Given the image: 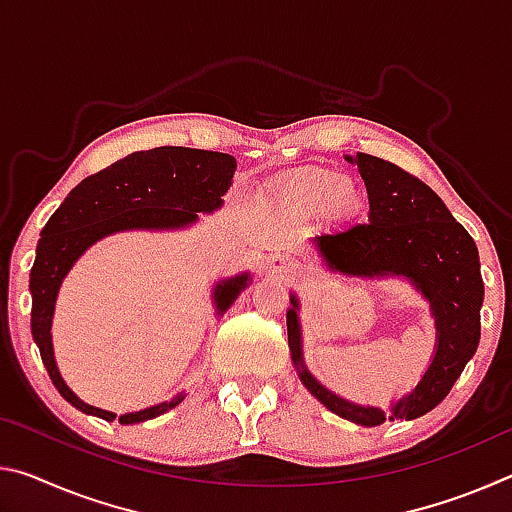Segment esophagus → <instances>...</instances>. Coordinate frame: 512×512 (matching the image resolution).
Returning a JSON list of instances; mask_svg holds the SVG:
<instances>
[{
	"instance_id": "esophagus-1",
	"label": "esophagus",
	"mask_w": 512,
	"mask_h": 512,
	"mask_svg": "<svg viewBox=\"0 0 512 512\" xmlns=\"http://www.w3.org/2000/svg\"><path fill=\"white\" fill-rule=\"evenodd\" d=\"M268 271L275 277H280V280H289V277L298 273V264L296 259H291L287 255H273L268 259Z\"/></svg>"
}]
</instances>
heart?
<instances>
[{
  "mask_svg": "<svg viewBox=\"0 0 512 512\" xmlns=\"http://www.w3.org/2000/svg\"><path fill=\"white\" fill-rule=\"evenodd\" d=\"M291 194L307 210H320L329 219H345L357 207V189L352 180L329 169H309L291 183Z\"/></svg>",
  "mask_w": 512,
  "mask_h": 512,
  "instance_id": "obj_1",
  "label": "heart"
}]
</instances>
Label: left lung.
<instances>
[{"instance_id": "left-lung-1", "label": "left lung", "mask_w": 512, "mask_h": 512, "mask_svg": "<svg viewBox=\"0 0 512 512\" xmlns=\"http://www.w3.org/2000/svg\"><path fill=\"white\" fill-rule=\"evenodd\" d=\"M368 189L370 214L343 232L320 235L311 246L327 271L348 277H404L429 302L436 320V350L418 386L391 411L343 400L311 375L302 359L300 302L287 311L291 361L307 391L341 418L361 427L415 420L445 400L481 339L483 280L479 250L467 230L429 185L375 155H345Z\"/></svg>"}]
</instances>
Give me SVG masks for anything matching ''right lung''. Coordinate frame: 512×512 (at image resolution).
Here are the masks:
<instances>
[{"label": "right lung", "mask_w": 512, "mask_h": 512, "mask_svg": "<svg viewBox=\"0 0 512 512\" xmlns=\"http://www.w3.org/2000/svg\"><path fill=\"white\" fill-rule=\"evenodd\" d=\"M235 169L237 160L228 153L185 149V146L137 151L81 180L51 214L40 232L36 262L29 275L31 332L58 393L79 411L108 422L117 418V413L79 400L56 366L51 320H54L60 284L69 268L90 246L115 232L180 230L196 223L198 212L210 214L219 210L223 194L232 185ZM250 280H253L250 273H239L216 282L212 293L216 314L230 309ZM183 400L185 395L178 393L169 402L119 415V422L135 424L153 420Z\"/></svg>", "instance_id": "right-lung-1"}]
</instances>
